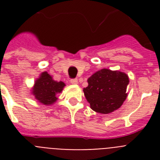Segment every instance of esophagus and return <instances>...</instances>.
Wrapping results in <instances>:
<instances>
[{
  "label": "esophagus",
  "instance_id": "esophagus-1",
  "mask_svg": "<svg viewBox=\"0 0 160 160\" xmlns=\"http://www.w3.org/2000/svg\"><path fill=\"white\" fill-rule=\"evenodd\" d=\"M70 83H71L72 85H77L78 80L77 79H72V80H70Z\"/></svg>",
  "mask_w": 160,
  "mask_h": 160
}]
</instances>
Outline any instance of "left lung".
I'll list each match as a JSON object with an SVG mask.
<instances>
[{
  "label": "left lung",
  "instance_id": "1",
  "mask_svg": "<svg viewBox=\"0 0 160 160\" xmlns=\"http://www.w3.org/2000/svg\"><path fill=\"white\" fill-rule=\"evenodd\" d=\"M87 82L83 91L90 108L97 113H112L126 100L129 79L124 72L105 68L94 73Z\"/></svg>",
  "mask_w": 160,
  "mask_h": 160
}]
</instances>
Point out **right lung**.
Here are the masks:
<instances>
[{
  "instance_id": "obj_1",
  "label": "right lung",
  "mask_w": 160,
  "mask_h": 160,
  "mask_svg": "<svg viewBox=\"0 0 160 160\" xmlns=\"http://www.w3.org/2000/svg\"><path fill=\"white\" fill-rule=\"evenodd\" d=\"M65 84L63 81H56L48 72L44 71L35 80L31 94L37 102L44 105H51L57 100V94L62 92Z\"/></svg>"
}]
</instances>
